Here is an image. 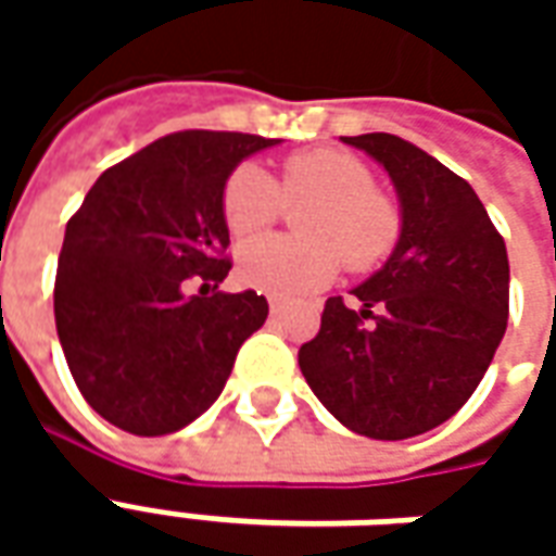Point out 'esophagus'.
I'll use <instances>...</instances> for the list:
<instances>
[{
	"label": "esophagus",
	"instance_id": "34e87169",
	"mask_svg": "<svg viewBox=\"0 0 556 556\" xmlns=\"http://www.w3.org/2000/svg\"><path fill=\"white\" fill-rule=\"evenodd\" d=\"M267 306H270V313H277L279 306H282V301H279V298H267Z\"/></svg>",
	"mask_w": 556,
	"mask_h": 556
}]
</instances>
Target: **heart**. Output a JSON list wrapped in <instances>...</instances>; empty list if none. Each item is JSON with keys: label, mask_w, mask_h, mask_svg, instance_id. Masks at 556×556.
Here are the masks:
<instances>
[{"label": "heart", "mask_w": 556, "mask_h": 556, "mask_svg": "<svg viewBox=\"0 0 556 556\" xmlns=\"http://www.w3.org/2000/svg\"><path fill=\"white\" fill-rule=\"evenodd\" d=\"M289 205H305L298 229L306 238H258L238 253V279L250 289L291 298L325 289L342 265L372 270L393 253L402 229L396 202L372 187L361 157L339 148H306L282 163V181L241 163L223 187V219L235 238L267 229Z\"/></svg>", "instance_id": "obj_1"}]
</instances>
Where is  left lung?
Returning <instances> with one entry per match:
<instances>
[{"mask_svg":"<svg viewBox=\"0 0 556 556\" xmlns=\"http://www.w3.org/2000/svg\"><path fill=\"white\" fill-rule=\"evenodd\" d=\"M381 163L399 195V241L381 270L327 298L298 363L345 429L405 441L473 396L506 333L509 258L473 187L393 134L342 137Z\"/></svg>","mask_w":556,"mask_h":556,"instance_id":"1","label":"left lung"}]
</instances>
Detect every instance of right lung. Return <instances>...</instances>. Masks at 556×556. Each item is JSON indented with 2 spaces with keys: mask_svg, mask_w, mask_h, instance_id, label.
<instances>
[{
  "mask_svg": "<svg viewBox=\"0 0 556 556\" xmlns=\"http://www.w3.org/2000/svg\"><path fill=\"white\" fill-rule=\"evenodd\" d=\"M279 139L181 130L115 163L67 219L55 270V330L79 393L130 434H172L229 381L267 301L187 294L229 277L223 187L238 163Z\"/></svg>",
  "mask_w": 556,
  "mask_h": 556,
  "instance_id": "obj_1",
  "label": "right lung"
}]
</instances>
